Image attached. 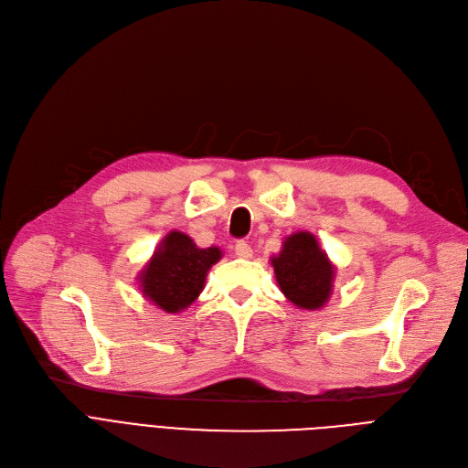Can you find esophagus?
<instances>
[{
    "mask_svg": "<svg viewBox=\"0 0 468 468\" xmlns=\"http://www.w3.org/2000/svg\"><path fill=\"white\" fill-rule=\"evenodd\" d=\"M235 254H237V258H242V260L252 258L250 244L247 240H237L235 242Z\"/></svg>",
    "mask_w": 468,
    "mask_h": 468,
    "instance_id": "obj_1",
    "label": "esophagus"
}]
</instances>
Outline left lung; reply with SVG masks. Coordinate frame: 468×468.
<instances>
[{
	"label": "left lung",
	"instance_id": "left-lung-1",
	"mask_svg": "<svg viewBox=\"0 0 468 468\" xmlns=\"http://www.w3.org/2000/svg\"><path fill=\"white\" fill-rule=\"evenodd\" d=\"M271 265L281 292L296 307L316 311L330 300L335 267L313 233L298 231L286 237Z\"/></svg>",
	"mask_w": 468,
	"mask_h": 468
}]
</instances>
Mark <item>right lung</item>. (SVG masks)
Instances as JSON below:
<instances>
[{
    "instance_id": "1",
    "label": "right lung",
    "mask_w": 468,
    "mask_h": 468,
    "mask_svg": "<svg viewBox=\"0 0 468 468\" xmlns=\"http://www.w3.org/2000/svg\"><path fill=\"white\" fill-rule=\"evenodd\" d=\"M221 258L218 247L199 249L182 231H170L140 271L144 298L165 313L189 307L205 288L208 269Z\"/></svg>"
}]
</instances>
